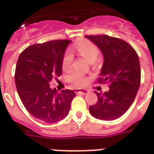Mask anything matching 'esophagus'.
Instances as JSON below:
<instances>
[{"instance_id":"34e87169","label":"esophagus","mask_w":154,"mask_h":154,"mask_svg":"<svg viewBox=\"0 0 154 154\" xmlns=\"http://www.w3.org/2000/svg\"><path fill=\"white\" fill-rule=\"evenodd\" d=\"M75 92L77 94H83V95H86L88 92V91L87 89H77L75 91Z\"/></svg>"}]
</instances>
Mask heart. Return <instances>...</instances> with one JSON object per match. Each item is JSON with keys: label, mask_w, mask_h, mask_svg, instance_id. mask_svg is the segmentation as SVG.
Segmentation results:
<instances>
[{"label": "heart", "mask_w": 154, "mask_h": 154, "mask_svg": "<svg viewBox=\"0 0 154 154\" xmlns=\"http://www.w3.org/2000/svg\"><path fill=\"white\" fill-rule=\"evenodd\" d=\"M73 50L78 54L80 56L86 58L89 63H93L96 61L97 57L99 55V49L96 44L91 43V41L80 40L75 44ZM74 57L70 51H67L64 54L63 59H62V68L65 72L71 70L72 67V63H73ZM67 82L72 84L74 87H83L87 85L88 82V79L87 77L83 76L82 74L78 72H72L70 75H68L67 77Z\"/></svg>", "instance_id": "obj_1"}]
</instances>
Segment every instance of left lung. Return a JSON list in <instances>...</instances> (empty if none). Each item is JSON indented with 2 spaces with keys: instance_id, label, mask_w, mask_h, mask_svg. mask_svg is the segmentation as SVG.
Returning a JSON list of instances; mask_svg holds the SVG:
<instances>
[{
  "instance_id": "1",
  "label": "left lung",
  "mask_w": 154,
  "mask_h": 154,
  "mask_svg": "<svg viewBox=\"0 0 154 154\" xmlns=\"http://www.w3.org/2000/svg\"><path fill=\"white\" fill-rule=\"evenodd\" d=\"M100 48L104 63L99 83H108L110 90L95 91L97 102L89 107L91 115L102 120H113L129 110L135 99L141 79L139 57L134 48L121 38L106 35H86Z\"/></svg>"
}]
</instances>
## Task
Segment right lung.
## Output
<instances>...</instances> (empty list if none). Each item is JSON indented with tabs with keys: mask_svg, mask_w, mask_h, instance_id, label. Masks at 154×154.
Returning a JSON list of instances; mask_svg holds the SVG:
<instances>
[{
	"mask_svg": "<svg viewBox=\"0 0 154 154\" xmlns=\"http://www.w3.org/2000/svg\"><path fill=\"white\" fill-rule=\"evenodd\" d=\"M68 39L35 44L26 48L19 56L15 82L19 97L28 112L46 123H55L69 113L76 96L72 90L57 92L49 82L62 74V59Z\"/></svg>",
	"mask_w": 154,
	"mask_h": 154,
	"instance_id": "right-lung-1",
	"label": "right lung"
}]
</instances>
